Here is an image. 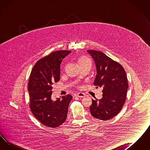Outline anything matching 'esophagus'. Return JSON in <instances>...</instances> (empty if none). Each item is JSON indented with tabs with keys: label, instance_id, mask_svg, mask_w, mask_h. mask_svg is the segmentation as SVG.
<instances>
[{
	"label": "esophagus",
	"instance_id": "esophagus-1",
	"mask_svg": "<svg viewBox=\"0 0 150 150\" xmlns=\"http://www.w3.org/2000/svg\"><path fill=\"white\" fill-rule=\"evenodd\" d=\"M76 97H81V98H83V97H86V95L85 94L83 93H79L76 94Z\"/></svg>",
	"mask_w": 150,
	"mask_h": 150
}]
</instances>
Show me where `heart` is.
<instances>
[{"label": "heart", "instance_id": "heart-1", "mask_svg": "<svg viewBox=\"0 0 150 150\" xmlns=\"http://www.w3.org/2000/svg\"><path fill=\"white\" fill-rule=\"evenodd\" d=\"M78 62L79 65L80 66L81 65H83V64H86L87 63H90V60L87 57L82 56L79 58Z\"/></svg>", "mask_w": 150, "mask_h": 150}]
</instances>
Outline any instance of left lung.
I'll use <instances>...</instances> for the list:
<instances>
[{
    "instance_id": "1",
    "label": "left lung",
    "mask_w": 150,
    "mask_h": 150,
    "mask_svg": "<svg viewBox=\"0 0 150 150\" xmlns=\"http://www.w3.org/2000/svg\"><path fill=\"white\" fill-rule=\"evenodd\" d=\"M95 62L97 75L94 85L102 89V98L92 100L91 114L94 117L108 120L118 114L127 97L128 83L121 64L98 50H88Z\"/></svg>"
}]
</instances>
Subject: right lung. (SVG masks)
<instances>
[{
	"label": "right lung",
	"instance_id": "right-lung-1",
	"mask_svg": "<svg viewBox=\"0 0 150 150\" xmlns=\"http://www.w3.org/2000/svg\"><path fill=\"white\" fill-rule=\"evenodd\" d=\"M71 50H58L39 59L34 66L28 84L30 107L43 125L56 128L64 122L72 99L68 94L52 100V85L60 79V64Z\"/></svg>",
	"mask_w": 150,
	"mask_h": 150
}]
</instances>
